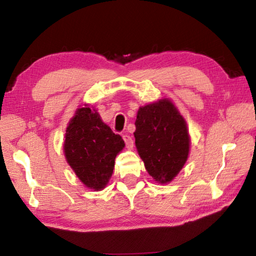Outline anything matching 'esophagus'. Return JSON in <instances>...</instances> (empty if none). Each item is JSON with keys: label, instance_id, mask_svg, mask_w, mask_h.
<instances>
[{"label": "esophagus", "instance_id": "34e87169", "mask_svg": "<svg viewBox=\"0 0 256 256\" xmlns=\"http://www.w3.org/2000/svg\"><path fill=\"white\" fill-rule=\"evenodd\" d=\"M123 140H124L125 146H126L128 149L133 148V140H132L131 136H128V134H125V136H123Z\"/></svg>", "mask_w": 256, "mask_h": 256}]
</instances>
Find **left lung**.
<instances>
[{"mask_svg": "<svg viewBox=\"0 0 256 256\" xmlns=\"http://www.w3.org/2000/svg\"><path fill=\"white\" fill-rule=\"evenodd\" d=\"M134 138L149 175L159 184L170 183L184 167L190 146L188 124L174 102L162 98L138 108Z\"/></svg>", "mask_w": 256, "mask_h": 256, "instance_id": "obj_1", "label": "left lung"}]
</instances>
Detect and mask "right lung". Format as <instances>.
<instances>
[{
  "mask_svg": "<svg viewBox=\"0 0 256 256\" xmlns=\"http://www.w3.org/2000/svg\"><path fill=\"white\" fill-rule=\"evenodd\" d=\"M125 144L102 122L96 108L84 104L76 108L64 136L68 164L86 188L102 190L112 175L115 158Z\"/></svg>",
  "mask_w": 256,
  "mask_h": 256,
  "instance_id": "obj_1",
  "label": "right lung"
}]
</instances>
